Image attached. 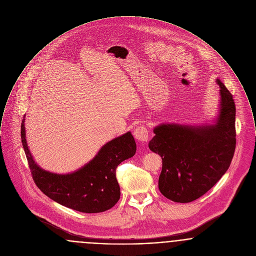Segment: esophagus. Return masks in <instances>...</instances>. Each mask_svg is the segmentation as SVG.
Listing matches in <instances>:
<instances>
[{"label": "esophagus", "mask_w": 256, "mask_h": 256, "mask_svg": "<svg viewBox=\"0 0 256 256\" xmlns=\"http://www.w3.org/2000/svg\"><path fill=\"white\" fill-rule=\"evenodd\" d=\"M134 136L140 142H146L149 140V131L148 127L144 125H140L134 130Z\"/></svg>", "instance_id": "esophagus-1"}]
</instances>
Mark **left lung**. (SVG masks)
<instances>
[{"mask_svg": "<svg viewBox=\"0 0 256 256\" xmlns=\"http://www.w3.org/2000/svg\"><path fill=\"white\" fill-rule=\"evenodd\" d=\"M220 88V110L215 125L188 127L161 124L154 129L149 148L162 160L159 190L174 202H194L226 172L236 148L233 96Z\"/></svg>", "mask_w": 256, "mask_h": 256, "instance_id": "8db88e82", "label": "left lung"}]
</instances>
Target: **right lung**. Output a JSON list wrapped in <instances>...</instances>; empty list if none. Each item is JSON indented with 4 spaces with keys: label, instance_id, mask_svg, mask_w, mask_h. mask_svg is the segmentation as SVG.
Returning <instances> with one entry per match:
<instances>
[{
    "label": "right lung",
    "instance_id": "add662e5",
    "mask_svg": "<svg viewBox=\"0 0 256 256\" xmlns=\"http://www.w3.org/2000/svg\"><path fill=\"white\" fill-rule=\"evenodd\" d=\"M25 120L21 140L32 179L41 192L56 202L82 213H100L114 207L120 198L116 170L122 162L133 157L136 142L130 132L114 138L94 158L70 174H56L40 168L28 150Z\"/></svg>",
    "mask_w": 256,
    "mask_h": 256
}]
</instances>
